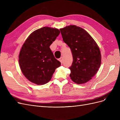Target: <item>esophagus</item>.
I'll list each match as a JSON object with an SVG mask.
<instances>
[{"instance_id": "esophagus-1", "label": "esophagus", "mask_w": 120, "mask_h": 120, "mask_svg": "<svg viewBox=\"0 0 120 120\" xmlns=\"http://www.w3.org/2000/svg\"><path fill=\"white\" fill-rule=\"evenodd\" d=\"M59 60L60 61V63L62 64L63 63V57H61L60 59H59Z\"/></svg>"}]
</instances>
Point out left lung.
Instances as JSON below:
<instances>
[{
	"mask_svg": "<svg viewBox=\"0 0 120 120\" xmlns=\"http://www.w3.org/2000/svg\"><path fill=\"white\" fill-rule=\"evenodd\" d=\"M64 41L70 47L73 61L69 68L71 80L78 84L89 81L101 66V55L96 41L83 28L70 25L60 30Z\"/></svg>",
	"mask_w": 120,
	"mask_h": 120,
	"instance_id": "obj_1",
	"label": "left lung"
}]
</instances>
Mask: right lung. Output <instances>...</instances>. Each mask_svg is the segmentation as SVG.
<instances>
[{
    "label": "right lung",
    "mask_w": 120,
    "mask_h": 120,
    "mask_svg": "<svg viewBox=\"0 0 120 120\" xmlns=\"http://www.w3.org/2000/svg\"><path fill=\"white\" fill-rule=\"evenodd\" d=\"M60 34L58 29L43 27L31 33L24 43L19 53V64L23 74L31 82L45 84L61 65L49 48Z\"/></svg>",
    "instance_id": "1"
}]
</instances>
